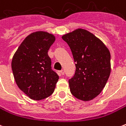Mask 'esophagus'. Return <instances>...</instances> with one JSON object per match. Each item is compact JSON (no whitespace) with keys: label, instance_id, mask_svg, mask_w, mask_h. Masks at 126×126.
Listing matches in <instances>:
<instances>
[{"label":"esophagus","instance_id":"esophagus-1","mask_svg":"<svg viewBox=\"0 0 126 126\" xmlns=\"http://www.w3.org/2000/svg\"><path fill=\"white\" fill-rule=\"evenodd\" d=\"M61 74H62V75H64V74H65V71L63 70V69H62V70H61Z\"/></svg>","mask_w":126,"mask_h":126}]
</instances>
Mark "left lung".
<instances>
[{"mask_svg": "<svg viewBox=\"0 0 126 126\" xmlns=\"http://www.w3.org/2000/svg\"><path fill=\"white\" fill-rule=\"evenodd\" d=\"M73 55L76 73L69 80L70 91L78 99L88 101L99 94L111 74V55L105 44L84 29L62 36Z\"/></svg>", "mask_w": 126, "mask_h": 126, "instance_id": "1", "label": "left lung"}]
</instances>
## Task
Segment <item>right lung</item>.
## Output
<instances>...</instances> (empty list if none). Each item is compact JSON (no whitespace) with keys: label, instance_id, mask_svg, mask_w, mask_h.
Masks as SVG:
<instances>
[{"label":"right lung","instance_id":"add662e5","mask_svg":"<svg viewBox=\"0 0 126 126\" xmlns=\"http://www.w3.org/2000/svg\"><path fill=\"white\" fill-rule=\"evenodd\" d=\"M55 41L53 34L33 32L24 39L13 55L11 67L15 82L31 99L42 100L55 90L59 76L52 69L48 55Z\"/></svg>","mask_w":126,"mask_h":126}]
</instances>
